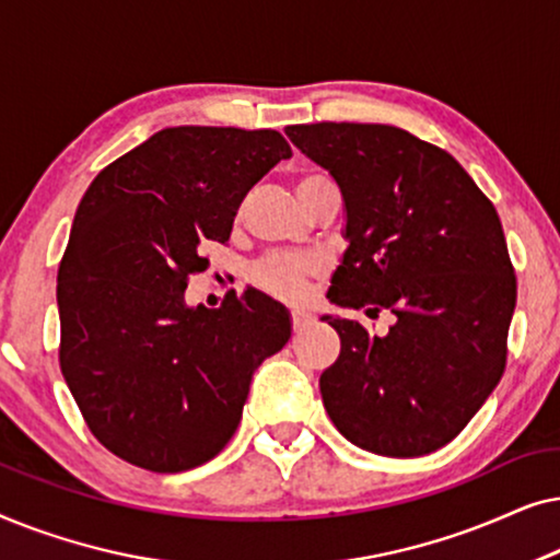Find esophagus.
Here are the masks:
<instances>
[{
  "label": "esophagus",
  "mask_w": 560,
  "mask_h": 560,
  "mask_svg": "<svg viewBox=\"0 0 560 560\" xmlns=\"http://www.w3.org/2000/svg\"><path fill=\"white\" fill-rule=\"evenodd\" d=\"M290 320H293V331H303L305 326L313 324V316H311L308 311L293 308V311H290Z\"/></svg>",
  "instance_id": "34e87169"
}]
</instances>
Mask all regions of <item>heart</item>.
Wrapping results in <instances>:
<instances>
[{
  "mask_svg": "<svg viewBox=\"0 0 560 560\" xmlns=\"http://www.w3.org/2000/svg\"><path fill=\"white\" fill-rule=\"evenodd\" d=\"M328 180L318 173H303L298 178V194L313 183ZM324 275V262L316 255H270L252 267V282L265 295L275 301L295 303L308 293L311 282H316Z\"/></svg>",
  "mask_w": 560,
  "mask_h": 560,
  "instance_id": "1",
  "label": "heart"
}]
</instances>
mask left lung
<instances>
[{"mask_svg":"<svg viewBox=\"0 0 560 560\" xmlns=\"http://www.w3.org/2000/svg\"><path fill=\"white\" fill-rule=\"evenodd\" d=\"M285 135L347 203L328 298L387 336L326 316L339 359L320 374L334 425L354 446L412 458L464 431L508 364L517 278L494 206L446 150L389 125L318 121Z\"/></svg>","mask_w":560,"mask_h":560,"instance_id":"left-lung-1","label":"left lung"}]
</instances>
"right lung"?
I'll use <instances>...</instances> for the list:
<instances>
[{"label":"right lung","instance_id":"obj_1","mask_svg":"<svg viewBox=\"0 0 560 560\" xmlns=\"http://www.w3.org/2000/svg\"><path fill=\"white\" fill-rule=\"evenodd\" d=\"M293 155L275 129L167 127L83 194L58 267L66 385L94 439L158 474L232 439L252 374L290 339L282 305L247 288L188 308L206 242L226 244L247 190Z\"/></svg>","mask_w":560,"mask_h":560}]
</instances>
